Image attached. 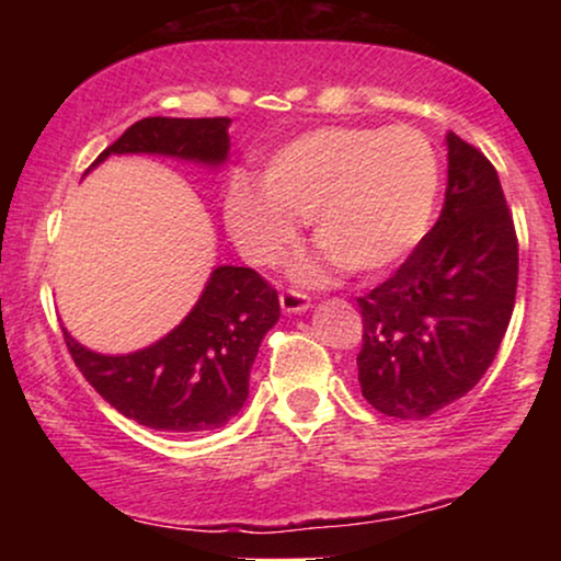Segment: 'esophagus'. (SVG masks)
I'll return each mask as SVG.
<instances>
[{"label": "esophagus", "instance_id": "obj_1", "mask_svg": "<svg viewBox=\"0 0 561 561\" xmlns=\"http://www.w3.org/2000/svg\"><path fill=\"white\" fill-rule=\"evenodd\" d=\"M279 302H282V311L285 313H302L311 308V300H308L306 295L295 293V289H282Z\"/></svg>", "mask_w": 561, "mask_h": 561}]
</instances>
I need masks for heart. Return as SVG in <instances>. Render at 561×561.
I'll use <instances>...</instances> for the list:
<instances>
[{"instance_id": "obj_1", "label": "heart", "mask_w": 561, "mask_h": 561, "mask_svg": "<svg viewBox=\"0 0 561 561\" xmlns=\"http://www.w3.org/2000/svg\"><path fill=\"white\" fill-rule=\"evenodd\" d=\"M437 199V158L411 126H321L268 156L261 186L237 176L224 216L240 253L276 266L298 244L300 218L321 250L298 268L308 285L345 266L382 274L420 244Z\"/></svg>"}]
</instances>
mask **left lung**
<instances>
[{
  "instance_id": "left-lung-1",
  "label": "left lung",
  "mask_w": 561,
  "mask_h": 561,
  "mask_svg": "<svg viewBox=\"0 0 561 561\" xmlns=\"http://www.w3.org/2000/svg\"><path fill=\"white\" fill-rule=\"evenodd\" d=\"M440 218L388 282L358 298L364 398L396 420H424L480 382L517 295V234L491 160L446 134Z\"/></svg>"
}]
</instances>
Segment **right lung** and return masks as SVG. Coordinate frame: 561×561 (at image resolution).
Segmentation results:
<instances>
[{"mask_svg":"<svg viewBox=\"0 0 561 561\" xmlns=\"http://www.w3.org/2000/svg\"><path fill=\"white\" fill-rule=\"evenodd\" d=\"M229 118H141L111 156H163L218 169L229 158ZM89 169V171H92ZM279 321L276 289L253 268L216 266L182 324L158 343L105 356L70 337L87 382L128 420L169 433H208L240 414L261 340Z\"/></svg>","mask_w":561,"mask_h":561,"instance_id":"add662e5","label":"right lung"}]
</instances>
